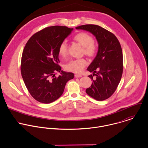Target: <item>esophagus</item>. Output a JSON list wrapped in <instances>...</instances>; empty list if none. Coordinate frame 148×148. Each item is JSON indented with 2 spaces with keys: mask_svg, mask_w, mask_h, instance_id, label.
<instances>
[{
  "mask_svg": "<svg viewBox=\"0 0 148 148\" xmlns=\"http://www.w3.org/2000/svg\"><path fill=\"white\" fill-rule=\"evenodd\" d=\"M82 75H80V74H75V78H81L82 77Z\"/></svg>",
  "mask_w": 148,
  "mask_h": 148,
  "instance_id": "obj_1",
  "label": "esophagus"
}]
</instances>
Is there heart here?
<instances>
[{
  "label": "heart",
  "instance_id": "heart-1",
  "mask_svg": "<svg viewBox=\"0 0 148 148\" xmlns=\"http://www.w3.org/2000/svg\"><path fill=\"white\" fill-rule=\"evenodd\" d=\"M74 40L84 47V53L89 57H94L97 52V46L93 42L92 37L86 32H80L75 35ZM58 53L62 57H66L68 54V45L66 42H62L59 46ZM87 64V61L84 58L72 59L65 64L66 70L75 73H81Z\"/></svg>",
  "mask_w": 148,
  "mask_h": 148
}]
</instances>
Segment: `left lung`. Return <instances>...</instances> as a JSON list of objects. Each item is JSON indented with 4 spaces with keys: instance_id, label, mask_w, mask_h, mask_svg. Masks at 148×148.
<instances>
[{
    "instance_id": "1",
    "label": "left lung",
    "mask_w": 148,
    "mask_h": 148,
    "mask_svg": "<svg viewBox=\"0 0 148 148\" xmlns=\"http://www.w3.org/2000/svg\"><path fill=\"white\" fill-rule=\"evenodd\" d=\"M75 29L89 31L98 42L97 56L87 69L92 73L88 77L93 82L86 92L97 101L105 100L114 92L122 77L123 55L121 45L113 33L98 25H85ZM94 75L96 78L93 79Z\"/></svg>"
}]
</instances>
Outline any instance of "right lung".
Segmentation results:
<instances>
[{"label": "right lung", "instance_id": "obj_1", "mask_svg": "<svg viewBox=\"0 0 148 148\" xmlns=\"http://www.w3.org/2000/svg\"><path fill=\"white\" fill-rule=\"evenodd\" d=\"M73 30L66 26H51L34 34L27 41L22 56L21 74L31 96L36 101L51 103L62 95L72 73L61 70L60 44ZM61 75L55 77V73Z\"/></svg>", "mask_w": 148, "mask_h": 148}]
</instances>
